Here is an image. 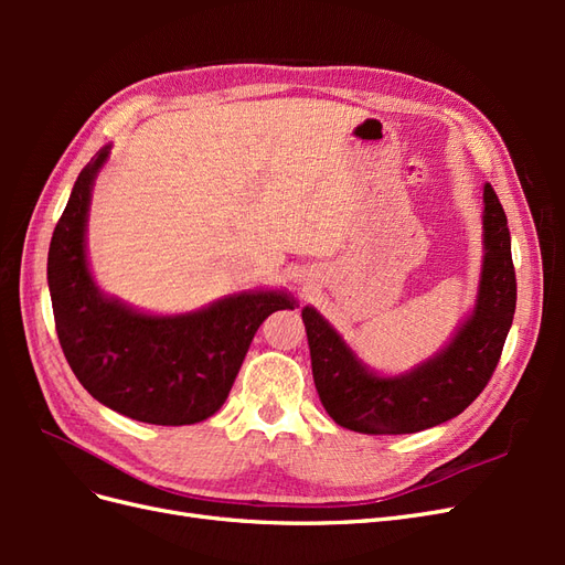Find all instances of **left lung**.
Segmentation results:
<instances>
[{"label": "left lung", "instance_id": "1", "mask_svg": "<svg viewBox=\"0 0 565 565\" xmlns=\"http://www.w3.org/2000/svg\"><path fill=\"white\" fill-rule=\"evenodd\" d=\"M483 200L486 259L476 311L434 361L405 377H377L318 311L309 306L301 311L318 396L339 426L370 436L415 434L457 417L481 396L516 311L507 214L492 185H486Z\"/></svg>", "mask_w": 565, "mask_h": 565}]
</instances>
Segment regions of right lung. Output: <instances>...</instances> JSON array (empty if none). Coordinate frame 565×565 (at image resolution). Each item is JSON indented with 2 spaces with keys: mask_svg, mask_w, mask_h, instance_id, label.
Returning <instances> with one entry per match:
<instances>
[{
  "mask_svg": "<svg viewBox=\"0 0 565 565\" xmlns=\"http://www.w3.org/2000/svg\"><path fill=\"white\" fill-rule=\"evenodd\" d=\"M108 146L82 169L49 245L56 334L79 384L136 422L183 426L226 403L259 324L295 309L285 292H247L191 316H141L98 292L84 256L92 183Z\"/></svg>",
  "mask_w": 565,
  "mask_h": 565,
  "instance_id": "add662e5",
  "label": "right lung"
}]
</instances>
